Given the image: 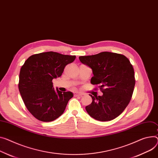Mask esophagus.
<instances>
[{
    "mask_svg": "<svg viewBox=\"0 0 158 158\" xmlns=\"http://www.w3.org/2000/svg\"><path fill=\"white\" fill-rule=\"evenodd\" d=\"M84 95V94H83V93H81V92H75L74 93V95L75 96H82V95Z\"/></svg>",
    "mask_w": 158,
    "mask_h": 158,
    "instance_id": "34e87169",
    "label": "esophagus"
}]
</instances>
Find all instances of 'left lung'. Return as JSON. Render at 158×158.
Wrapping results in <instances>:
<instances>
[{
    "label": "left lung",
    "mask_w": 158,
    "mask_h": 158,
    "mask_svg": "<svg viewBox=\"0 0 158 158\" xmlns=\"http://www.w3.org/2000/svg\"><path fill=\"white\" fill-rule=\"evenodd\" d=\"M80 62L90 68V83L99 85L101 96L89 94L92 103L85 107L88 114L101 121H111L123 113L129 104L134 89V70L128 59L122 54L102 52L80 56Z\"/></svg>",
    "instance_id": "1"
}]
</instances>
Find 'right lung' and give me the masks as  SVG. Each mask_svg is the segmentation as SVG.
Segmentation results:
<instances>
[{
    "label": "right lung",
    "mask_w": 158,
    "mask_h": 158,
    "mask_svg": "<svg viewBox=\"0 0 158 158\" xmlns=\"http://www.w3.org/2000/svg\"><path fill=\"white\" fill-rule=\"evenodd\" d=\"M75 58L52 51L42 52L29 57L22 66L19 90L28 110L37 119L49 122L64 113L73 94L55 90L52 80L61 76L65 66Z\"/></svg>",
    "instance_id": "1"
}]
</instances>
